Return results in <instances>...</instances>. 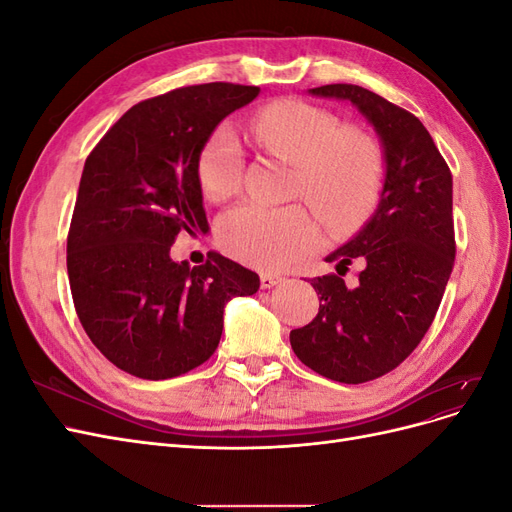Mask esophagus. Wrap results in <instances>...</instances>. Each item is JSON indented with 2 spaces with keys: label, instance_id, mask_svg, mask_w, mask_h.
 Instances as JSON below:
<instances>
[{
  "label": "esophagus",
  "instance_id": "obj_1",
  "mask_svg": "<svg viewBox=\"0 0 512 512\" xmlns=\"http://www.w3.org/2000/svg\"><path fill=\"white\" fill-rule=\"evenodd\" d=\"M277 284H282V275H273V273H260V286L262 288H273Z\"/></svg>",
  "mask_w": 512,
  "mask_h": 512
}]
</instances>
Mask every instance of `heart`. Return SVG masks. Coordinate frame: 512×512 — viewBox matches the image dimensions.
Segmentation results:
<instances>
[{"mask_svg": "<svg viewBox=\"0 0 512 512\" xmlns=\"http://www.w3.org/2000/svg\"><path fill=\"white\" fill-rule=\"evenodd\" d=\"M254 141L297 168L294 194L303 196L333 230L361 224L376 207L384 183V151L374 136L346 128L335 113L301 100H277L250 119ZM243 177V151L235 132L213 130L196 158L205 198H230ZM215 241L247 267L280 271L314 250L318 228L303 207L243 203L215 222Z\"/></svg>", "mask_w": 512, "mask_h": 512, "instance_id": "1", "label": "heart"}]
</instances>
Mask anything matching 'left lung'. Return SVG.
<instances>
[{
    "label": "left lung",
    "mask_w": 512,
    "mask_h": 512,
    "mask_svg": "<svg viewBox=\"0 0 512 512\" xmlns=\"http://www.w3.org/2000/svg\"><path fill=\"white\" fill-rule=\"evenodd\" d=\"M314 96L352 102L374 123L386 158L380 205L356 237L327 256L337 273L314 277L316 318L290 346L316 374L361 384L389 374L421 344L455 265L453 175L418 117L359 85ZM362 265L354 287L343 275Z\"/></svg>",
    "instance_id": "8db88e82"
}]
</instances>
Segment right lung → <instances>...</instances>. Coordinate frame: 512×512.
Here are the masks:
<instances>
[{"label":"right lung","instance_id":"right-lung-1","mask_svg":"<svg viewBox=\"0 0 512 512\" xmlns=\"http://www.w3.org/2000/svg\"><path fill=\"white\" fill-rule=\"evenodd\" d=\"M260 87L205 83L134 104L85 160L68 230L74 309L94 346L128 374L166 380L220 344L224 305L258 275L222 254L170 260L181 232L209 230L196 158L218 123Z\"/></svg>","mask_w":512,"mask_h":512}]
</instances>
